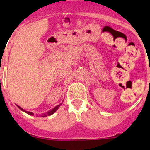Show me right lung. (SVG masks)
Instances as JSON below:
<instances>
[{"mask_svg":"<svg viewBox=\"0 0 150 150\" xmlns=\"http://www.w3.org/2000/svg\"><path fill=\"white\" fill-rule=\"evenodd\" d=\"M59 106H60V105H57V107H54V109H52V110H50L49 112H47L46 115H44V116H47V115H48V116H49V115H52V114H54V113L55 112L57 111V110H58V108H59ZM17 107H19V108L20 109V110H22V111L25 112H26V113H28V114L30 115H34V114H33V112H28V111H25V110H24L23 109H22V108H21L20 107H19V106H17Z\"/></svg>","mask_w":150,"mask_h":150,"instance_id":"obj_1","label":"right lung"}]
</instances>
